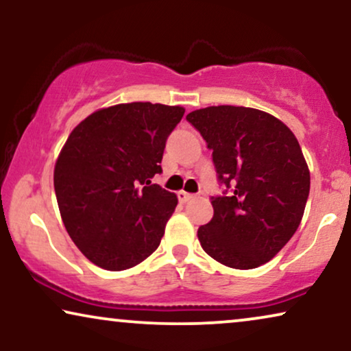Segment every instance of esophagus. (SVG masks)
Instances as JSON below:
<instances>
[{
    "mask_svg": "<svg viewBox=\"0 0 351 351\" xmlns=\"http://www.w3.org/2000/svg\"><path fill=\"white\" fill-rule=\"evenodd\" d=\"M177 198H179V201L180 203H186V201H190L191 198H193V195L191 193H186V191H179V193H177Z\"/></svg>",
    "mask_w": 351,
    "mask_h": 351,
    "instance_id": "34e87169",
    "label": "esophagus"
}]
</instances>
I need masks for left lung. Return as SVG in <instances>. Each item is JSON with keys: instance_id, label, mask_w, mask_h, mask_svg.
I'll return each instance as SVG.
<instances>
[{"instance_id": "obj_1", "label": "left lung", "mask_w": 351, "mask_h": 351, "mask_svg": "<svg viewBox=\"0 0 351 351\" xmlns=\"http://www.w3.org/2000/svg\"><path fill=\"white\" fill-rule=\"evenodd\" d=\"M186 121L213 150L217 179L214 215L198 228L206 254L249 270L276 256L299 228L310 193V171L289 128L256 108L219 105L195 110Z\"/></svg>"}]
</instances>
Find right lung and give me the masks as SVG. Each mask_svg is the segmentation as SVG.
Returning a JSON list of instances; mask_svg holds the SVG:
<instances>
[{
	"mask_svg": "<svg viewBox=\"0 0 351 351\" xmlns=\"http://www.w3.org/2000/svg\"><path fill=\"white\" fill-rule=\"evenodd\" d=\"M185 108L132 102L89 114L54 167L57 204L70 238L95 265L121 271L160 246L177 196L152 184Z\"/></svg>",
	"mask_w": 351,
	"mask_h": 351,
	"instance_id": "add662e5",
	"label": "right lung"
}]
</instances>
